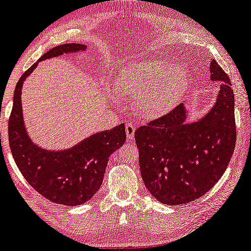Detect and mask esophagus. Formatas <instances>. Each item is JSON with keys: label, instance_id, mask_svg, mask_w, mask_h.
<instances>
[{"label": "esophagus", "instance_id": "obj_1", "mask_svg": "<svg viewBox=\"0 0 251 251\" xmlns=\"http://www.w3.org/2000/svg\"><path fill=\"white\" fill-rule=\"evenodd\" d=\"M126 130V136H127V139H132L134 137V131H136V126H134L133 123L131 121H127L125 125Z\"/></svg>", "mask_w": 251, "mask_h": 251}]
</instances>
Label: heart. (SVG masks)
<instances>
[{"mask_svg": "<svg viewBox=\"0 0 251 251\" xmlns=\"http://www.w3.org/2000/svg\"><path fill=\"white\" fill-rule=\"evenodd\" d=\"M119 87L124 94L137 101L143 118L155 119L180 101L188 87V74L181 65L166 60H143L124 69Z\"/></svg>", "mask_w": 251, "mask_h": 251, "instance_id": "b5f03b06", "label": "heart"}]
</instances>
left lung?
Wrapping results in <instances>:
<instances>
[{
    "label": "left lung",
    "mask_w": 251,
    "mask_h": 251,
    "mask_svg": "<svg viewBox=\"0 0 251 251\" xmlns=\"http://www.w3.org/2000/svg\"><path fill=\"white\" fill-rule=\"evenodd\" d=\"M212 81L222 82L216 104L197 123L186 121L180 103L134 132L145 187L166 205H182L207 193L222 177L236 145L235 95L216 60Z\"/></svg>",
    "instance_id": "1"
}]
</instances>
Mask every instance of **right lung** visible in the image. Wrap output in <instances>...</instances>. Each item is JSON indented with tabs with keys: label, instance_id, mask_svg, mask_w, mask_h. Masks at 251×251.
<instances>
[{
	"label": "right lung",
	"instance_id": "add662e5",
	"mask_svg": "<svg viewBox=\"0 0 251 251\" xmlns=\"http://www.w3.org/2000/svg\"><path fill=\"white\" fill-rule=\"evenodd\" d=\"M84 49L79 44H64L50 50L39 60ZM35 67L37 63L16 83L8 120L10 151L27 182L44 198L60 205H81L100 188L109 156L126 140L125 125L96 133L67 151L54 152L38 148L27 136L21 111V88Z\"/></svg>",
	"mask_w": 251,
	"mask_h": 251
}]
</instances>
